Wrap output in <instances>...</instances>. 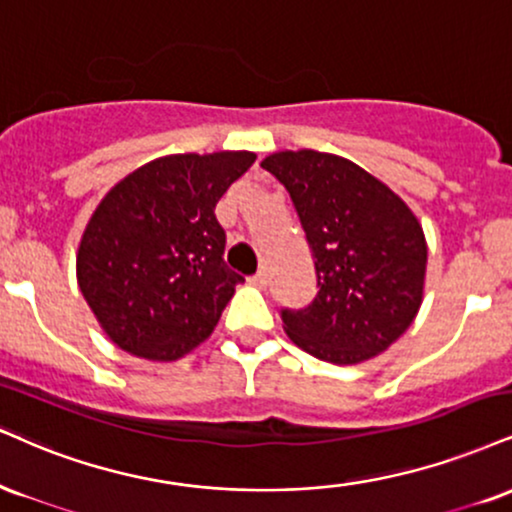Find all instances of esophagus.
I'll use <instances>...</instances> for the list:
<instances>
[{
    "mask_svg": "<svg viewBox=\"0 0 512 512\" xmlns=\"http://www.w3.org/2000/svg\"><path fill=\"white\" fill-rule=\"evenodd\" d=\"M250 283L252 286H257V288H267V283H269V276H267V272H257L255 276H250Z\"/></svg>",
    "mask_w": 512,
    "mask_h": 512,
    "instance_id": "obj_1",
    "label": "esophagus"
}]
</instances>
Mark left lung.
<instances>
[{"mask_svg":"<svg viewBox=\"0 0 512 512\" xmlns=\"http://www.w3.org/2000/svg\"><path fill=\"white\" fill-rule=\"evenodd\" d=\"M291 195L317 274L303 310H281L283 329L305 353L357 365L384 353L422 305L427 243L400 197L348 159L315 150L262 162Z\"/></svg>","mask_w":512,"mask_h":512,"instance_id":"1","label":"left lung"}]
</instances>
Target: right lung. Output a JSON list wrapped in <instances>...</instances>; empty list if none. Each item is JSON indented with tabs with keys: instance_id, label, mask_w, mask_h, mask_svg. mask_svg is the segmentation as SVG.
Segmentation results:
<instances>
[{
	"instance_id": "obj_1",
	"label": "right lung",
	"mask_w": 512,
	"mask_h": 512,
	"mask_svg": "<svg viewBox=\"0 0 512 512\" xmlns=\"http://www.w3.org/2000/svg\"><path fill=\"white\" fill-rule=\"evenodd\" d=\"M252 152L169 155L109 190L78 248V283L126 353L171 362L212 334L243 276L224 262L219 197Z\"/></svg>"
}]
</instances>
